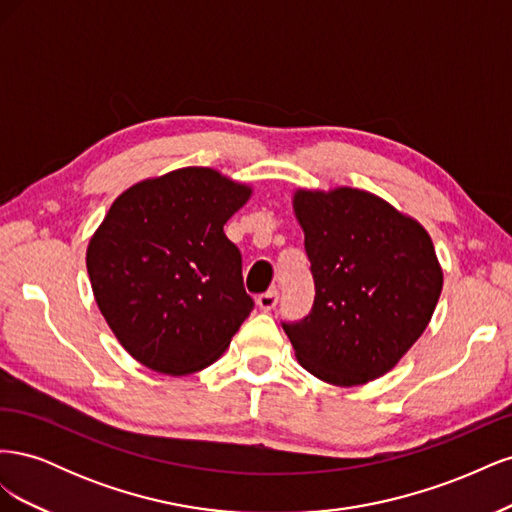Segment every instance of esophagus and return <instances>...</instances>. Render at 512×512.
Listing matches in <instances>:
<instances>
[{
    "instance_id": "obj_1",
    "label": "esophagus",
    "mask_w": 512,
    "mask_h": 512,
    "mask_svg": "<svg viewBox=\"0 0 512 512\" xmlns=\"http://www.w3.org/2000/svg\"><path fill=\"white\" fill-rule=\"evenodd\" d=\"M277 299H280V294H277V290H269L265 294H260V297L256 299L258 307L262 309V312H271V309L277 305Z\"/></svg>"
}]
</instances>
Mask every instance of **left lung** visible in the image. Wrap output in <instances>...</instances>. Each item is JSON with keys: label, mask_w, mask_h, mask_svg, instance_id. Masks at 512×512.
<instances>
[{"label": "left lung", "mask_w": 512, "mask_h": 512, "mask_svg": "<svg viewBox=\"0 0 512 512\" xmlns=\"http://www.w3.org/2000/svg\"><path fill=\"white\" fill-rule=\"evenodd\" d=\"M312 262L316 301L284 331L303 369L335 386L391 371L423 335L444 273L429 232L412 215L359 188L292 194Z\"/></svg>", "instance_id": "1"}]
</instances>
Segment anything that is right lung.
Masks as SVG:
<instances>
[{
	"label": "right lung",
	"instance_id": "right-lung-1",
	"mask_svg": "<svg viewBox=\"0 0 512 512\" xmlns=\"http://www.w3.org/2000/svg\"><path fill=\"white\" fill-rule=\"evenodd\" d=\"M252 192L215 168L185 166L115 198L85 260L100 312L132 359L185 376L230 346L254 301L224 224Z\"/></svg>",
	"mask_w": 512,
	"mask_h": 512
}]
</instances>
